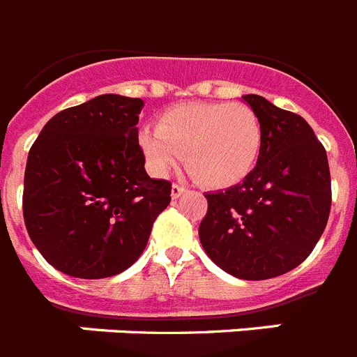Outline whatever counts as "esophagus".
I'll list each match as a JSON object with an SVG mask.
<instances>
[{"instance_id": "1", "label": "esophagus", "mask_w": 357, "mask_h": 357, "mask_svg": "<svg viewBox=\"0 0 357 357\" xmlns=\"http://www.w3.org/2000/svg\"><path fill=\"white\" fill-rule=\"evenodd\" d=\"M185 191H188V190H185L184 185H181V184H173V185H172V199H173V200L181 199V197H182V195L185 193Z\"/></svg>"}]
</instances>
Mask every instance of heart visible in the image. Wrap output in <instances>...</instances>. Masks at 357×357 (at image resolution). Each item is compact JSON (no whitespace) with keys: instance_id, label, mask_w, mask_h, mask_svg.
Returning a JSON list of instances; mask_svg holds the SVG:
<instances>
[{"instance_id":"heart-1","label":"heart","mask_w":357,"mask_h":357,"mask_svg":"<svg viewBox=\"0 0 357 357\" xmlns=\"http://www.w3.org/2000/svg\"><path fill=\"white\" fill-rule=\"evenodd\" d=\"M139 142L158 175L175 167L184 155L195 181L209 188H231L257 166L264 126L248 105L188 102L167 109L158 126L142 128Z\"/></svg>"}]
</instances>
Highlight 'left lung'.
Wrapping results in <instances>:
<instances>
[{"mask_svg":"<svg viewBox=\"0 0 357 357\" xmlns=\"http://www.w3.org/2000/svg\"><path fill=\"white\" fill-rule=\"evenodd\" d=\"M258 114L264 144L243 182L206 193L204 251L225 273L269 280L298 267L324 234L331 213L327 151L300 115L261 96L242 97Z\"/></svg>","mask_w":357,"mask_h":357,"instance_id":"8db88e82","label":"left lung"}]
</instances>
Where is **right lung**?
<instances>
[{
    "label": "right lung",
    "instance_id": "1",
    "mask_svg": "<svg viewBox=\"0 0 357 357\" xmlns=\"http://www.w3.org/2000/svg\"><path fill=\"white\" fill-rule=\"evenodd\" d=\"M142 99L106 93L48 121L26 158L30 240L61 273L115 276L141 257L172 182L149 178L139 146Z\"/></svg>",
    "mask_w": 357,
    "mask_h": 357
}]
</instances>
